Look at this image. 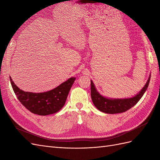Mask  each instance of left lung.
I'll use <instances>...</instances> for the list:
<instances>
[{
  "label": "left lung",
  "mask_w": 160,
  "mask_h": 160,
  "mask_svg": "<svg viewBox=\"0 0 160 160\" xmlns=\"http://www.w3.org/2000/svg\"><path fill=\"white\" fill-rule=\"evenodd\" d=\"M150 78L151 75L144 87L136 95L130 98H125V99H111V98L103 97L97 91L95 84L91 80V92L92 103L99 111L103 113L113 114L125 112L136 105L138 101L141 99L148 87Z\"/></svg>",
  "instance_id": "1"
}]
</instances>
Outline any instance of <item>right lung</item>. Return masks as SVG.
Listing matches in <instances>:
<instances>
[{"mask_svg":"<svg viewBox=\"0 0 160 160\" xmlns=\"http://www.w3.org/2000/svg\"><path fill=\"white\" fill-rule=\"evenodd\" d=\"M12 88L18 100L32 113L47 116L58 112L63 107L76 78L72 77L51 91L44 92H25L17 87L9 77Z\"/></svg>","mask_w":160,"mask_h":160,"instance_id":"right-lung-1","label":"right lung"}]
</instances>
